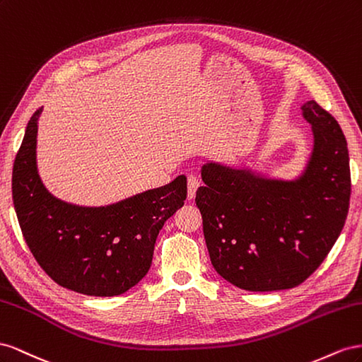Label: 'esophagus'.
Wrapping results in <instances>:
<instances>
[{
	"instance_id": "obj_1",
	"label": "esophagus",
	"mask_w": 362,
	"mask_h": 362,
	"mask_svg": "<svg viewBox=\"0 0 362 362\" xmlns=\"http://www.w3.org/2000/svg\"><path fill=\"white\" fill-rule=\"evenodd\" d=\"M199 179L195 175H189L188 177V200H192L195 197V192L199 189Z\"/></svg>"
}]
</instances>
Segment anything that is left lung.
I'll return each instance as SVG.
<instances>
[{"instance_id": "1", "label": "left lung", "mask_w": 362, "mask_h": 362, "mask_svg": "<svg viewBox=\"0 0 362 362\" xmlns=\"http://www.w3.org/2000/svg\"><path fill=\"white\" fill-rule=\"evenodd\" d=\"M313 151L300 175L272 179L218 162L202 167L195 203L215 272L247 291L305 282L341 233L350 202L347 142L337 119L314 100L302 105Z\"/></svg>"}]
</instances>
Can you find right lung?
<instances>
[{"label": "right lung", "mask_w": 362, "mask_h": 362, "mask_svg": "<svg viewBox=\"0 0 362 362\" xmlns=\"http://www.w3.org/2000/svg\"><path fill=\"white\" fill-rule=\"evenodd\" d=\"M42 107L30 118L13 163L12 195L30 252L60 286L86 296H119L151 267L163 223L183 206L187 177L118 203L89 208L56 199L37 173Z\"/></svg>", "instance_id": "right-lung-1"}]
</instances>
